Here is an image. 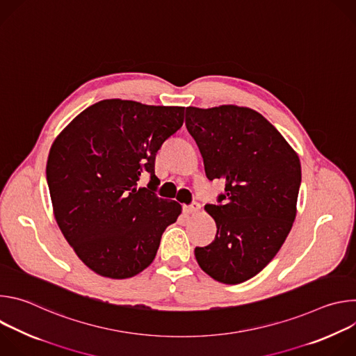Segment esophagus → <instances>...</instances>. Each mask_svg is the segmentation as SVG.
Returning <instances> with one entry per match:
<instances>
[{"mask_svg": "<svg viewBox=\"0 0 356 356\" xmlns=\"http://www.w3.org/2000/svg\"><path fill=\"white\" fill-rule=\"evenodd\" d=\"M200 202H197V201H193L190 206H184L183 207V210H184V213H187V214H194V213H197L198 210H200Z\"/></svg>", "mask_w": 356, "mask_h": 356, "instance_id": "34e87169", "label": "esophagus"}]
</instances>
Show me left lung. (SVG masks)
Listing matches in <instances>:
<instances>
[{
	"label": "left lung",
	"instance_id": "1",
	"mask_svg": "<svg viewBox=\"0 0 356 356\" xmlns=\"http://www.w3.org/2000/svg\"><path fill=\"white\" fill-rule=\"evenodd\" d=\"M186 127L210 180L225 190L206 211L216 239L194 249L213 279L238 284L258 275L279 252L294 218L301 183L300 159L282 134L246 107L186 108Z\"/></svg>",
	"mask_w": 356,
	"mask_h": 356
}]
</instances>
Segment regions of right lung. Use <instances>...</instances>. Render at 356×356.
Here are the masks:
<instances>
[{
    "label": "right lung",
    "instance_id": "add662e5",
    "mask_svg": "<svg viewBox=\"0 0 356 356\" xmlns=\"http://www.w3.org/2000/svg\"><path fill=\"white\" fill-rule=\"evenodd\" d=\"M183 121L184 107L103 99L80 113L50 147L46 180L56 222L97 275L140 273L180 216L177 201L155 193V159ZM142 174L151 176L146 188L138 187Z\"/></svg>",
    "mask_w": 356,
    "mask_h": 356
}]
</instances>
